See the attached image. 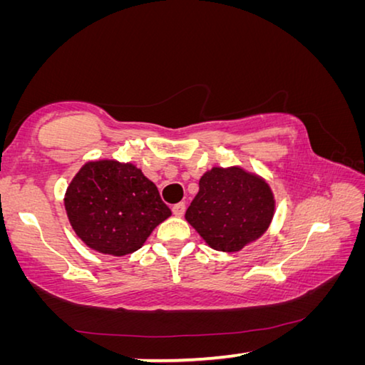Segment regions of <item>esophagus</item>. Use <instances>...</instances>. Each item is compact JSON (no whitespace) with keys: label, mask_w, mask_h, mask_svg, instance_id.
<instances>
[{"label":"esophagus","mask_w":365,"mask_h":365,"mask_svg":"<svg viewBox=\"0 0 365 365\" xmlns=\"http://www.w3.org/2000/svg\"><path fill=\"white\" fill-rule=\"evenodd\" d=\"M172 212H174L177 217H182L185 214V202H177V205L172 206Z\"/></svg>","instance_id":"obj_1"}]
</instances>
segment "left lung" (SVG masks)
<instances>
[{
	"label": "left lung",
	"mask_w": 365,
	"mask_h": 365,
	"mask_svg": "<svg viewBox=\"0 0 365 365\" xmlns=\"http://www.w3.org/2000/svg\"><path fill=\"white\" fill-rule=\"evenodd\" d=\"M275 196L264 177L240 165L209 169L185 219L215 251L238 252L267 232Z\"/></svg>",
	"instance_id": "8db88e82"
}]
</instances>
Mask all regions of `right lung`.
<instances>
[{"mask_svg":"<svg viewBox=\"0 0 365 365\" xmlns=\"http://www.w3.org/2000/svg\"><path fill=\"white\" fill-rule=\"evenodd\" d=\"M64 207L77 237L90 250L122 257L140 250L170 217L158 187L132 163H85L69 183Z\"/></svg>","mask_w":365,"mask_h":365,"instance_id":"obj_1","label":"right lung"}]
</instances>
